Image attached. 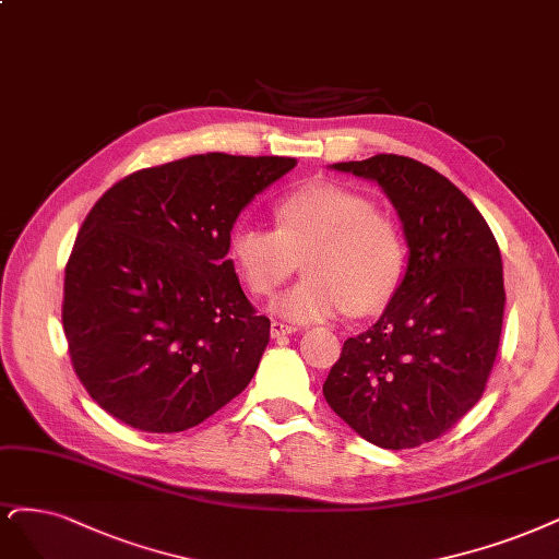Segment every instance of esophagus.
Returning a JSON list of instances; mask_svg holds the SVG:
<instances>
[{"label": "esophagus", "mask_w": 559, "mask_h": 559, "mask_svg": "<svg viewBox=\"0 0 559 559\" xmlns=\"http://www.w3.org/2000/svg\"><path fill=\"white\" fill-rule=\"evenodd\" d=\"M296 333V325H288L282 321H273L271 323V337H284V335H292Z\"/></svg>", "instance_id": "obj_1"}]
</instances>
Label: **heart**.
Instances as JSON below:
<instances>
[{"instance_id":"obj_1","label":"heart","mask_w":559,"mask_h":559,"mask_svg":"<svg viewBox=\"0 0 559 559\" xmlns=\"http://www.w3.org/2000/svg\"><path fill=\"white\" fill-rule=\"evenodd\" d=\"M275 228L240 224L228 254L254 296H271L305 263V277L273 300V312L296 323L370 314L402 282L407 249L400 226L374 203L340 185L317 182L275 205Z\"/></svg>"}]
</instances>
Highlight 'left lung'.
<instances>
[{"label":"left lung","instance_id":"1","mask_svg":"<svg viewBox=\"0 0 559 559\" xmlns=\"http://www.w3.org/2000/svg\"><path fill=\"white\" fill-rule=\"evenodd\" d=\"M331 168L381 187L409 257L379 321L344 342L323 395L370 444L414 449L451 430L486 389L507 302L502 254L474 203L435 168L397 155Z\"/></svg>","mask_w":559,"mask_h":559}]
</instances>
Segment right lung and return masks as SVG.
I'll use <instances>...</instances> for the list:
<instances>
[{
    "instance_id": "1",
    "label": "right lung",
    "mask_w": 559,
    "mask_h": 559,
    "mask_svg": "<svg viewBox=\"0 0 559 559\" xmlns=\"http://www.w3.org/2000/svg\"><path fill=\"white\" fill-rule=\"evenodd\" d=\"M292 157L191 155L94 203L64 271L62 325L92 400L143 432H182L252 381L271 340L230 263V230Z\"/></svg>"
}]
</instances>
